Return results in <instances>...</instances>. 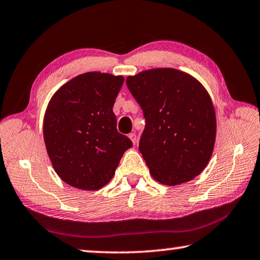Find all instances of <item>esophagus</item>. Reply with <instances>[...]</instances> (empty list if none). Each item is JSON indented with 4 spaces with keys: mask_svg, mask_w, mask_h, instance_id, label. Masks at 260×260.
Segmentation results:
<instances>
[{
    "mask_svg": "<svg viewBox=\"0 0 260 260\" xmlns=\"http://www.w3.org/2000/svg\"><path fill=\"white\" fill-rule=\"evenodd\" d=\"M128 138L131 139L132 142H133V144H135L136 141H138V138H136V135H135L134 133H131V134L128 135Z\"/></svg>",
    "mask_w": 260,
    "mask_h": 260,
    "instance_id": "obj_1",
    "label": "esophagus"
}]
</instances>
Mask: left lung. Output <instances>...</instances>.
I'll use <instances>...</instances> for the list:
<instances>
[{
  "label": "left lung",
  "mask_w": 260,
  "mask_h": 260,
  "mask_svg": "<svg viewBox=\"0 0 260 260\" xmlns=\"http://www.w3.org/2000/svg\"><path fill=\"white\" fill-rule=\"evenodd\" d=\"M143 111L139 150L152 178L166 186L197 177L212 156L217 121L212 101L195 78L175 69H152L126 79Z\"/></svg>",
  "instance_id": "1"
}]
</instances>
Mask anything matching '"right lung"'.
I'll list each match as a JSON object with an SVG mask.
<instances>
[{
    "label": "right lung",
    "instance_id": "right-lung-1",
    "mask_svg": "<svg viewBox=\"0 0 260 260\" xmlns=\"http://www.w3.org/2000/svg\"><path fill=\"white\" fill-rule=\"evenodd\" d=\"M124 77L87 72L61 86L48 104L43 138L58 177L74 188L98 190L112 179L133 144L118 133L112 108Z\"/></svg>",
    "mask_w": 260,
    "mask_h": 260
}]
</instances>
